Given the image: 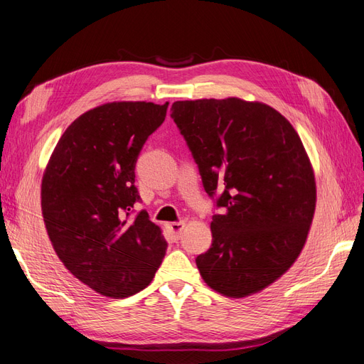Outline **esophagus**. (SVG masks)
Masks as SVG:
<instances>
[{
	"instance_id": "34e87169",
	"label": "esophagus",
	"mask_w": 364,
	"mask_h": 364,
	"mask_svg": "<svg viewBox=\"0 0 364 364\" xmlns=\"http://www.w3.org/2000/svg\"><path fill=\"white\" fill-rule=\"evenodd\" d=\"M183 228H185V223H183V222H174V223H170V225H168V230H170L171 237H173L174 240H178V238L181 237V234H182Z\"/></svg>"
}]
</instances>
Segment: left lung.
Masks as SVG:
<instances>
[{"instance_id":"8db88e82","label":"left lung","mask_w":364,"mask_h":364,"mask_svg":"<svg viewBox=\"0 0 364 364\" xmlns=\"http://www.w3.org/2000/svg\"><path fill=\"white\" fill-rule=\"evenodd\" d=\"M171 118L222 214L196 258L203 281L245 297L277 281L299 257L313 222L316 182L293 126L273 107L240 98L174 102Z\"/></svg>"}]
</instances>
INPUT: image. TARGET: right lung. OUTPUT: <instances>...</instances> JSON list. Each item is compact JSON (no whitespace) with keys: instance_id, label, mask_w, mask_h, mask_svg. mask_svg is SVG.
Listing matches in <instances>:
<instances>
[{"instance_id":"obj_1","label":"right lung","mask_w":364,"mask_h":364,"mask_svg":"<svg viewBox=\"0 0 364 364\" xmlns=\"http://www.w3.org/2000/svg\"><path fill=\"white\" fill-rule=\"evenodd\" d=\"M168 103L115 102L85 112L63 132L42 179V214L58 257L97 293L144 290L167 250L141 202L135 165Z\"/></svg>"}]
</instances>
